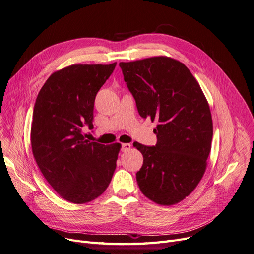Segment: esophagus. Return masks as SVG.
<instances>
[{
	"instance_id": "esophagus-1",
	"label": "esophagus",
	"mask_w": 254,
	"mask_h": 254,
	"mask_svg": "<svg viewBox=\"0 0 254 254\" xmlns=\"http://www.w3.org/2000/svg\"><path fill=\"white\" fill-rule=\"evenodd\" d=\"M131 149V144L130 143H123L122 144V148H121V151L122 152H127Z\"/></svg>"
}]
</instances>
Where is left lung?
Here are the masks:
<instances>
[{"mask_svg": "<svg viewBox=\"0 0 254 254\" xmlns=\"http://www.w3.org/2000/svg\"><path fill=\"white\" fill-rule=\"evenodd\" d=\"M119 65L140 117L158 121L155 147L133 143L143 156L137 184L149 199L172 206L188 196L206 172L213 137L209 103L190 70L175 59Z\"/></svg>", "mask_w": 254, "mask_h": 254, "instance_id": "1", "label": "left lung"}]
</instances>
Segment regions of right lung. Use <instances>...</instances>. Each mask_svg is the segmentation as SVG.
<instances>
[{"label":"right lung","instance_id":"1","mask_svg":"<svg viewBox=\"0 0 254 254\" xmlns=\"http://www.w3.org/2000/svg\"><path fill=\"white\" fill-rule=\"evenodd\" d=\"M117 63L74 64L47 78L36 99L31 146L42 175L62 198L86 203L100 196L117 166L120 143L86 139L93 128L95 97Z\"/></svg>","mask_w":254,"mask_h":254}]
</instances>
